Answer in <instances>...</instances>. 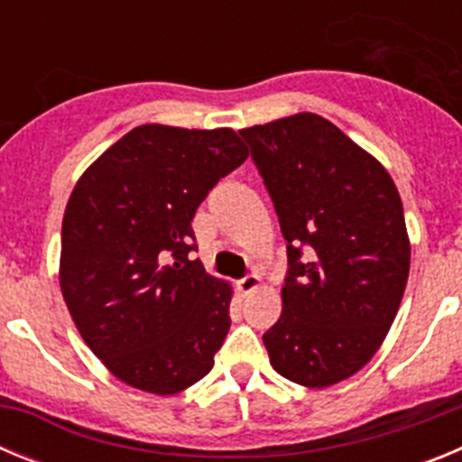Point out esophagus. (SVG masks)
<instances>
[{
  "label": "esophagus",
  "mask_w": 462,
  "mask_h": 462,
  "mask_svg": "<svg viewBox=\"0 0 462 462\" xmlns=\"http://www.w3.org/2000/svg\"><path fill=\"white\" fill-rule=\"evenodd\" d=\"M261 287V277L256 275V273H252V275L243 277V280L238 282V291L243 293V296H247V293L256 291V289Z\"/></svg>",
  "instance_id": "1"
}]
</instances>
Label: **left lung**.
Returning <instances> with one entry per match:
<instances>
[{"label": "left lung", "mask_w": 462, "mask_h": 462, "mask_svg": "<svg viewBox=\"0 0 462 462\" xmlns=\"http://www.w3.org/2000/svg\"><path fill=\"white\" fill-rule=\"evenodd\" d=\"M240 134L289 243L282 314L263 345L282 377L326 389L368 365L398 314L411 259L398 187L317 113Z\"/></svg>", "instance_id": "left-lung-1"}]
</instances>
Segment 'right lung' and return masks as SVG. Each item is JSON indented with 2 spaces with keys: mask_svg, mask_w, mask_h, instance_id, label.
Segmentation results:
<instances>
[{
  "mask_svg": "<svg viewBox=\"0 0 462 462\" xmlns=\"http://www.w3.org/2000/svg\"><path fill=\"white\" fill-rule=\"evenodd\" d=\"M247 154L228 126L141 125L73 187L60 289L85 345L126 386L175 395L215 365L234 287L189 261L191 219Z\"/></svg>",
  "mask_w": 462,
  "mask_h": 462,
  "instance_id": "right-lung-1",
  "label": "right lung"
}]
</instances>
